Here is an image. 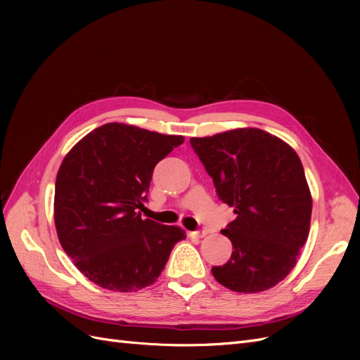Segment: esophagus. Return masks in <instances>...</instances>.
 Listing matches in <instances>:
<instances>
[{
  "instance_id": "esophagus-1",
  "label": "esophagus",
  "mask_w": 360,
  "mask_h": 360,
  "mask_svg": "<svg viewBox=\"0 0 360 360\" xmlns=\"http://www.w3.org/2000/svg\"><path fill=\"white\" fill-rule=\"evenodd\" d=\"M205 234H207V230H204V228H201V230H197V231H193V233H192V236L198 237V238L205 237Z\"/></svg>"
}]
</instances>
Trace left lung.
<instances>
[{
    "instance_id": "8db88e82",
    "label": "left lung",
    "mask_w": 360,
    "mask_h": 360,
    "mask_svg": "<svg viewBox=\"0 0 360 360\" xmlns=\"http://www.w3.org/2000/svg\"><path fill=\"white\" fill-rule=\"evenodd\" d=\"M191 146L217 197L237 214L222 230L234 250L212 267L214 279L237 292L275 287L296 266L309 234L312 198L297 153L254 127L191 138Z\"/></svg>"
}]
</instances>
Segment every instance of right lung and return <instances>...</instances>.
<instances>
[{
    "mask_svg": "<svg viewBox=\"0 0 360 360\" xmlns=\"http://www.w3.org/2000/svg\"><path fill=\"white\" fill-rule=\"evenodd\" d=\"M184 138L122 123L94 129L64 158L57 174L53 219L75 266L94 284L138 291L162 274L186 238L179 226L143 219L158 162Z\"/></svg>",
    "mask_w": 360,
    "mask_h": 360,
    "instance_id": "1",
    "label": "right lung"
}]
</instances>
